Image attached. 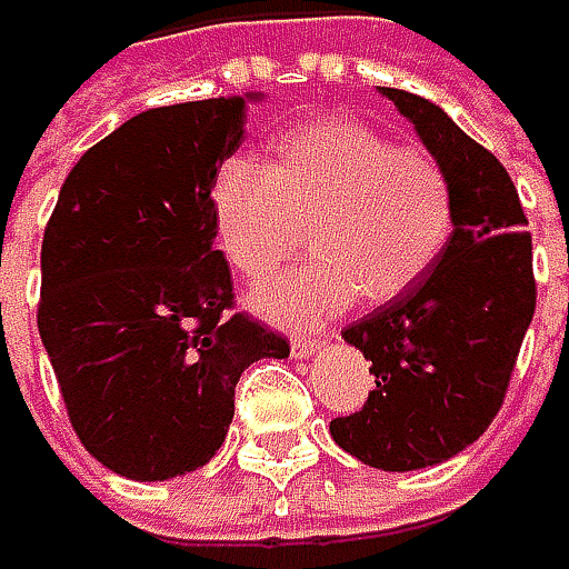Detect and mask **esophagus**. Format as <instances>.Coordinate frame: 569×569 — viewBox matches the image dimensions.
Returning a JSON list of instances; mask_svg holds the SVG:
<instances>
[{
  "instance_id": "1",
  "label": "esophagus",
  "mask_w": 569,
  "mask_h": 569,
  "mask_svg": "<svg viewBox=\"0 0 569 569\" xmlns=\"http://www.w3.org/2000/svg\"><path fill=\"white\" fill-rule=\"evenodd\" d=\"M289 349H292L296 359H312V356L322 349V342H319V339H292Z\"/></svg>"
}]
</instances>
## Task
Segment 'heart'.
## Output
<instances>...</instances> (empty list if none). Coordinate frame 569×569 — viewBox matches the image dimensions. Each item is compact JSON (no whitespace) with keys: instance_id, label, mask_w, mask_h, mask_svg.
<instances>
[{"instance_id":"heart-1","label":"heart","mask_w":569,"mask_h":569,"mask_svg":"<svg viewBox=\"0 0 569 569\" xmlns=\"http://www.w3.org/2000/svg\"><path fill=\"white\" fill-rule=\"evenodd\" d=\"M210 217L227 263L250 283L302 250L312 263L253 292L277 326H316L356 299L386 306L421 283L455 227L451 180L415 144H392L349 114H319L273 141L267 168L227 161L210 183Z\"/></svg>"}]
</instances>
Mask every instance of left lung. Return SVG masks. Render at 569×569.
Masks as SVG:
<instances>
[{"mask_svg": "<svg viewBox=\"0 0 569 569\" xmlns=\"http://www.w3.org/2000/svg\"><path fill=\"white\" fill-rule=\"evenodd\" d=\"M451 180L455 227L431 273L349 326L372 366L362 411L329 425L332 441L379 471L435 468L495 421L533 319L530 233L505 164L435 101L379 88Z\"/></svg>", "mask_w": 569, "mask_h": 569, "instance_id": "1", "label": "left lung"}]
</instances>
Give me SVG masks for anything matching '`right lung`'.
I'll list each match as a JSON object with an SVG mask.
<instances>
[{"mask_svg":"<svg viewBox=\"0 0 569 569\" xmlns=\"http://www.w3.org/2000/svg\"><path fill=\"white\" fill-rule=\"evenodd\" d=\"M260 91L148 108L88 148L42 240L39 336L91 458L131 481L203 468L233 389L289 342L230 316L210 183L240 148Z\"/></svg>","mask_w":569,"mask_h":569,"instance_id":"right-lung-1","label":"right lung"}]
</instances>
